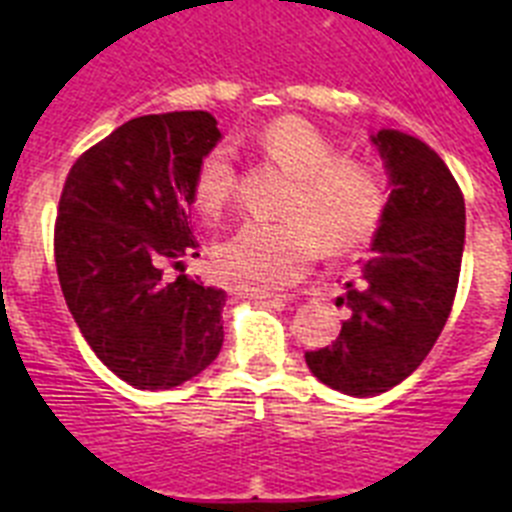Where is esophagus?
Masks as SVG:
<instances>
[{
	"label": "esophagus",
	"mask_w": 512,
	"mask_h": 512,
	"mask_svg": "<svg viewBox=\"0 0 512 512\" xmlns=\"http://www.w3.org/2000/svg\"><path fill=\"white\" fill-rule=\"evenodd\" d=\"M243 295L253 297V300H292L295 295H277V292H269V289H261V287H241Z\"/></svg>",
	"instance_id": "obj_1"
}]
</instances>
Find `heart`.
Returning <instances> with one entry per match:
<instances>
[{"instance_id": "obj_1", "label": "heart", "mask_w": 512, "mask_h": 512, "mask_svg": "<svg viewBox=\"0 0 512 512\" xmlns=\"http://www.w3.org/2000/svg\"><path fill=\"white\" fill-rule=\"evenodd\" d=\"M256 146L269 161L292 174L282 202V220H248L217 243L215 259L228 277L284 287L325 253L338 256L364 246L387 212L382 171L359 156L338 153L318 125L300 115L271 120ZM238 189L233 153L212 146L194 166L192 202L207 217H220Z\"/></svg>"}]
</instances>
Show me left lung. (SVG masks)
<instances>
[{
  "label": "left lung",
  "mask_w": 512,
  "mask_h": 512,
  "mask_svg": "<svg viewBox=\"0 0 512 512\" xmlns=\"http://www.w3.org/2000/svg\"><path fill=\"white\" fill-rule=\"evenodd\" d=\"M392 194L361 274L336 305L351 310L330 346L307 351L310 372L343 395L374 397L423 364L449 320L464 253V194L423 140L372 135Z\"/></svg>",
  "instance_id": "obj_1"
}]
</instances>
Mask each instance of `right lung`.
<instances>
[{
    "label": "right lung",
    "mask_w": 512,
    "mask_h": 512,
    "mask_svg": "<svg viewBox=\"0 0 512 512\" xmlns=\"http://www.w3.org/2000/svg\"><path fill=\"white\" fill-rule=\"evenodd\" d=\"M220 140L210 112L128 120L71 166L53 253L63 297L97 359L135 390H171L223 346L225 292L184 274L192 174Z\"/></svg>",
    "instance_id": "right-lung-1"
}]
</instances>
